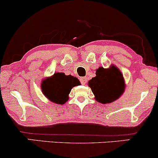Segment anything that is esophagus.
I'll return each mask as SVG.
<instances>
[{"label":"esophagus","instance_id":"obj_1","mask_svg":"<svg viewBox=\"0 0 158 158\" xmlns=\"http://www.w3.org/2000/svg\"><path fill=\"white\" fill-rule=\"evenodd\" d=\"M80 81L82 85H85L87 83V77H81Z\"/></svg>","mask_w":158,"mask_h":158}]
</instances>
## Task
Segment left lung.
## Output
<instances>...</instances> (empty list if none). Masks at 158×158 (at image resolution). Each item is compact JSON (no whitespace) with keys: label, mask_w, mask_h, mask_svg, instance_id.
<instances>
[{"label":"left lung","mask_w":158,"mask_h":158,"mask_svg":"<svg viewBox=\"0 0 158 158\" xmlns=\"http://www.w3.org/2000/svg\"><path fill=\"white\" fill-rule=\"evenodd\" d=\"M98 102L106 104L118 99L124 89V79L119 69L112 66L109 69L99 68L96 77L88 82Z\"/></svg>","instance_id":"1"}]
</instances>
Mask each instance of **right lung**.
I'll return each instance as SVG.
<instances>
[{
	"mask_svg": "<svg viewBox=\"0 0 158 158\" xmlns=\"http://www.w3.org/2000/svg\"><path fill=\"white\" fill-rule=\"evenodd\" d=\"M79 84L77 77L56 73L42 82V90L47 97L57 104H64L72 88Z\"/></svg>",
	"mask_w": 158,
	"mask_h": 158,
	"instance_id": "1",
	"label": "right lung"
}]
</instances>
